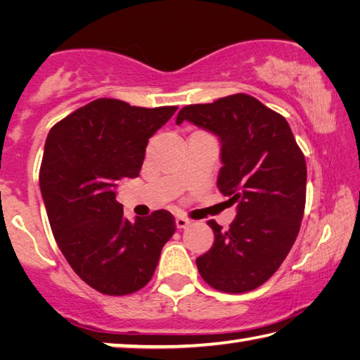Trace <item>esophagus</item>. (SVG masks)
Returning a JSON list of instances; mask_svg holds the SVG:
<instances>
[{
  "label": "esophagus",
  "instance_id": "1",
  "mask_svg": "<svg viewBox=\"0 0 360 360\" xmlns=\"http://www.w3.org/2000/svg\"><path fill=\"white\" fill-rule=\"evenodd\" d=\"M191 224H192L191 219H187L184 216L176 217V227H178V229H187Z\"/></svg>",
  "mask_w": 360,
  "mask_h": 360
}]
</instances>
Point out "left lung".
Returning a JSON list of instances; mask_svg holds the SVG:
<instances>
[{
  "label": "left lung",
  "mask_w": 360,
  "mask_h": 360,
  "mask_svg": "<svg viewBox=\"0 0 360 360\" xmlns=\"http://www.w3.org/2000/svg\"><path fill=\"white\" fill-rule=\"evenodd\" d=\"M184 120L216 133L224 167L217 187L238 214L224 230L214 219V245L197 259L212 289L243 294L268 281L288 257L307 202V162L281 114L246 94L188 105Z\"/></svg>",
  "instance_id": "left-lung-1"
}]
</instances>
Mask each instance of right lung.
<instances>
[{"mask_svg":"<svg viewBox=\"0 0 360 360\" xmlns=\"http://www.w3.org/2000/svg\"><path fill=\"white\" fill-rule=\"evenodd\" d=\"M176 109L98 98L47 135L39 186L52 233L76 275L105 295L143 289L176 231L165 210L127 221L114 192L119 181L138 178L149 138Z\"/></svg>","mask_w":360,"mask_h":360,"instance_id":"add662e5","label":"right lung"}]
</instances>
